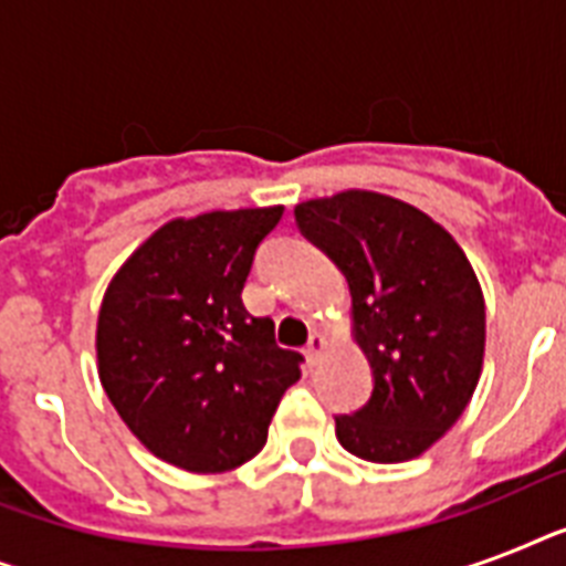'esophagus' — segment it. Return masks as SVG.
I'll use <instances>...</instances> for the list:
<instances>
[{
    "instance_id": "34e87169",
    "label": "esophagus",
    "mask_w": 566,
    "mask_h": 566,
    "mask_svg": "<svg viewBox=\"0 0 566 566\" xmlns=\"http://www.w3.org/2000/svg\"><path fill=\"white\" fill-rule=\"evenodd\" d=\"M323 346H326V337L319 335V332H314V335L308 337V346L302 349L305 353V361H308V367H314L319 358V353H323Z\"/></svg>"
}]
</instances>
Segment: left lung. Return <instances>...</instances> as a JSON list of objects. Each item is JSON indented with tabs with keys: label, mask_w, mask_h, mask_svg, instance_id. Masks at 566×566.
I'll return each mask as SVG.
<instances>
[{
	"label": "left lung",
	"mask_w": 566,
	"mask_h": 566,
	"mask_svg": "<svg viewBox=\"0 0 566 566\" xmlns=\"http://www.w3.org/2000/svg\"><path fill=\"white\" fill-rule=\"evenodd\" d=\"M296 226L346 275L373 394L335 417L353 455L399 464L464 413L484 355V300L443 226L390 196L346 190L296 205Z\"/></svg>",
	"instance_id": "left-lung-1"
}]
</instances>
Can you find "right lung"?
<instances>
[{"label":"right lung","instance_id":"add662e5","mask_svg":"<svg viewBox=\"0 0 566 566\" xmlns=\"http://www.w3.org/2000/svg\"><path fill=\"white\" fill-rule=\"evenodd\" d=\"M284 208L211 211L158 229L105 291L96 355L105 394L153 455L190 473L247 464L266 443L302 355L243 308L258 247Z\"/></svg>","mask_w":566,"mask_h":566}]
</instances>
